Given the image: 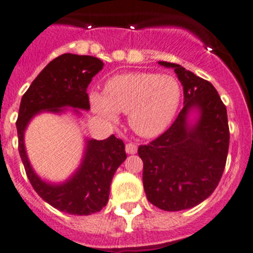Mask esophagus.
<instances>
[{
  "label": "esophagus",
  "instance_id": "esophagus-1",
  "mask_svg": "<svg viewBox=\"0 0 253 253\" xmlns=\"http://www.w3.org/2000/svg\"><path fill=\"white\" fill-rule=\"evenodd\" d=\"M127 154H135L137 153V145L133 144V143H128L126 144V148H125Z\"/></svg>",
  "mask_w": 253,
  "mask_h": 253
}]
</instances>
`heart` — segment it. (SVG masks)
I'll use <instances>...</instances> for the list:
<instances>
[{
  "instance_id": "1",
  "label": "heart",
  "mask_w": 253,
  "mask_h": 253,
  "mask_svg": "<svg viewBox=\"0 0 253 253\" xmlns=\"http://www.w3.org/2000/svg\"><path fill=\"white\" fill-rule=\"evenodd\" d=\"M182 91L173 76L155 73H127L106 81L104 93H89L95 114L115 124L120 113H128V124L140 137L153 138L171 125L179 106Z\"/></svg>"
}]
</instances>
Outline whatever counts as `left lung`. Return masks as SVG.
Returning a JSON list of instances; mask_svg holds the SVG:
<instances>
[{
  "instance_id": "1",
  "label": "left lung",
  "mask_w": 253,
  "mask_h": 253,
  "mask_svg": "<svg viewBox=\"0 0 253 253\" xmlns=\"http://www.w3.org/2000/svg\"><path fill=\"white\" fill-rule=\"evenodd\" d=\"M173 68L184 92V106L166 132L138 148L147 199L165 211H182L206 200L217 188L229 148L227 108L211 82L178 64ZM199 111L194 125L191 110Z\"/></svg>"
}]
</instances>
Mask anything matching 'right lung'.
Instances as JSON below:
<instances>
[{
	"mask_svg": "<svg viewBox=\"0 0 253 253\" xmlns=\"http://www.w3.org/2000/svg\"><path fill=\"white\" fill-rule=\"evenodd\" d=\"M104 64L92 55L65 53L53 59L34 80L21 98L17 120L18 149L26 175L35 191L50 206L69 214L88 216L100 211L109 200L116 169L126 160L125 144L115 135L104 140L87 139L81 165L66 182L50 184L35 173L24 145V132L30 120L42 111L62 113L71 106L89 110L87 87Z\"/></svg>",
	"mask_w": 253,
	"mask_h": 253,
	"instance_id": "obj_1",
	"label": "right lung"
}]
</instances>
